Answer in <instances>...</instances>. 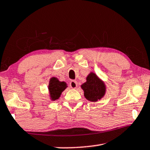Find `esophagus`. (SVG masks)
Instances as JSON below:
<instances>
[{
  "instance_id": "1",
  "label": "esophagus",
  "mask_w": 150,
  "mask_h": 150,
  "mask_svg": "<svg viewBox=\"0 0 150 150\" xmlns=\"http://www.w3.org/2000/svg\"><path fill=\"white\" fill-rule=\"evenodd\" d=\"M77 82L76 81H71L70 82V83H69V86H70V87L71 88H77Z\"/></svg>"
}]
</instances>
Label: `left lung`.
I'll use <instances>...</instances> for the list:
<instances>
[{"mask_svg":"<svg viewBox=\"0 0 150 150\" xmlns=\"http://www.w3.org/2000/svg\"><path fill=\"white\" fill-rule=\"evenodd\" d=\"M87 100L96 102L100 99L105 93V86L95 73H91L87 77V82L81 85Z\"/></svg>","mask_w":150,"mask_h":150,"instance_id":"left-lung-1","label":"left lung"}]
</instances>
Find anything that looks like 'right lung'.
I'll list each match as a JSON object with an SVG mask.
<instances>
[{
	"mask_svg": "<svg viewBox=\"0 0 150 150\" xmlns=\"http://www.w3.org/2000/svg\"><path fill=\"white\" fill-rule=\"evenodd\" d=\"M66 87H67V85L65 82H61L55 77L51 79L48 88H49L52 100H55L58 99L61 94L65 89Z\"/></svg>",
	"mask_w": 150,
	"mask_h": 150,
	"instance_id": "obj_1",
	"label": "right lung"
}]
</instances>
